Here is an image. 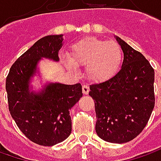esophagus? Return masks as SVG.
I'll return each instance as SVG.
<instances>
[{
    "label": "esophagus",
    "mask_w": 161,
    "mask_h": 161,
    "mask_svg": "<svg viewBox=\"0 0 161 161\" xmlns=\"http://www.w3.org/2000/svg\"><path fill=\"white\" fill-rule=\"evenodd\" d=\"M82 92H83V94H85V95L89 94V92H90V88H89L87 85H83V86H82Z\"/></svg>",
    "instance_id": "1"
}]
</instances>
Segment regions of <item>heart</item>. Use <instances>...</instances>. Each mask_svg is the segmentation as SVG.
Wrapping results in <instances>:
<instances>
[{
	"instance_id": "heart-1",
	"label": "heart",
	"mask_w": 161,
	"mask_h": 161,
	"mask_svg": "<svg viewBox=\"0 0 161 161\" xmlns=\"http://www.w3.org/2000/svg\"><path fill=\"white\" fill-rule=\"evenodd\" d=\"M68 56L73 66L86 67V75L90 81L103 83L118 72L123 61V51L114 41L87 36L71 47Z\"/></svg>"
}]
</instances>
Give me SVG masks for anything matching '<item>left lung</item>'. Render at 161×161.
Wrapping results in <instances>:
<instances>
[{
    "label": "left lung",
    "instance_id": "obj_1",
    "mask_svg": "<svg viewBox=\"0 0 161 161\" xmlns=\"http://www.w3.org/2000/svg\"><path fill=\"white\" fill-rule=\"evenodd\" d=\"M124 52L121 70L109 80L90 85L95 102L97 134L125 143L142 132L155 105L154 70L142 53L116 36Z\"/></svg>",
    "mask_w": 161,
    "mask_h": 161
}]
</instances>
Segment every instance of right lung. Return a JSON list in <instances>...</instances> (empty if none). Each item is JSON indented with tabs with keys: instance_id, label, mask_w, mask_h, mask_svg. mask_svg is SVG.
<instances>
[{
	"instance_id": "right-lung-1",
	"label": "right lung",
	"mask_w": 161,
	"mask_h": 161,
	"mask_svg": "<svg viewBox=\"0 0 161 161\" xmlns=\"http://www.w3.org/2000/svg\"><path fill=\"white\" fill-rule=\"evenodd\" d=\"M62 35L37 40L11 65L6 78L9 113L25 136L42 146H53L71 133V109L82 97L81 85L48 84L40 93L29 91V80L42 57L59 61Z\"/></svg>"
}]
</instances>
